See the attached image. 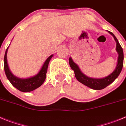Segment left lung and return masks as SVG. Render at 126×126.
<instances>
[{"mask_svg": "<svg viewBox=\"0 0 126 126\" xmlns=\"http://www.w3.org/2000/svg\"><path fill=\"white\" fill-rule=\"evenodd\" d=\"M108 32L114 37V39L116 42V51L119 55L116 67H115V70L108 76L104 77V78H101V79H95V78L87 77L84 73L81 72L79 66L73 62L72 58L71 57L69 58V64H70L71 68L74 71L75 75L77 80L81 83L82 84L85 85L87 87H89L92 89H94V90H102L111 84L119 75L122 69V66H123L124 53H123L122 47L120 45L118 40L116 37L114 36V34L110 31H108Z\"/></svg>", "mask_w": 126, "mask_h": 126, "instance_id": "obj_1", "label": "left lung"}]
</instances>
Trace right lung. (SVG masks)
<instances>
[{
	"label": "right lung",
	"instance_id": "add662e5",
	"mask_svg": "<svg viewBox=\"0 0 126 126\" xmlns=\"http://www.w3.org/2000/svg\"><path fill=\"white\" fill-rule=\"evenodd\" d=\"M8 48L9 47L7 48L5 56H4V68L7 78L11 83V84L14 87H16L17 89L22 92H29L33 91L35 89L40 87L46 79L48 64L53 55H51L46 59L43 65L42 66L41 70L37 74L27 79H21V78H19L16 76L14 75L10 70L7 63V53Z\"/></svg>",
	"mask_w": 126,
	"mask_h": 126
}]
</instances>
